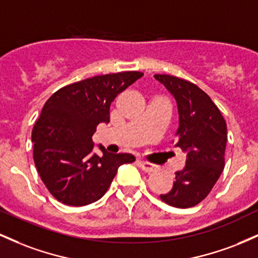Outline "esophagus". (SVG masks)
Segmentation results:
<instances>
[{"label": "esophagus", "mask_w": 258, "mask_h": 258, "mask_svg": "<svg viewBox=\"0 0 258 258\" xmlns=\"http://www.w3.org/2000/svg\"><path fill=\"white\" fill-rule=\"evenodd\" d=\"M138 165L139 167H141L143 171H146V172H154V171L156 170V165L152 164V162L143 161V160H139Z\"/></svg>", "instance_id": "34e87169"}]
</instances>
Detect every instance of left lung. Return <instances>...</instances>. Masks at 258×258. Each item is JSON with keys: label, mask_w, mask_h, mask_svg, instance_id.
Listing matches in <instances>:
<instances>
[{"label": "left lung", "mask_w": 258, "mask_h": 258, "mask_svg": "<svg viewBox=\"0 0 258 258\" xmlns=\"http://www.w3.org/2000/svg\"><path fill=\"white\" fill-rule=\"evenodd\" d=\"M174 97L178 108L176 147L186 153L185 166L164 203L178 209L195 206L209 195L224 168L227 125L220 109L197 85L171 75H154Z\"/></svg>", "instance_id": "obj_1"}]
</instances>
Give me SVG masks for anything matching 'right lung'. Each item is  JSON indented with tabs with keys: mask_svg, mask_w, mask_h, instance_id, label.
<instances>
[{
	"mask_svg": "<svg viewBox=\"0 0 258 258\" xmlns=\"http://www.w3.org/2000/svg\"><path fill=\"white\" fill-rule=\"evenodd\" d=\"M143 76L139 72L93 76L68 85L44 103L32 130L34 161L53 197L69 206L99 200L111 184L117 168L136 160L132 154L93 153L92 136L99 123L110 121V104L116 96Z\"/></svg>",
	"mask_w": 258,
	"mask_h": 258,
	"instance_id": "add662e5",
	"label": "right lung"
}]
</instances>
